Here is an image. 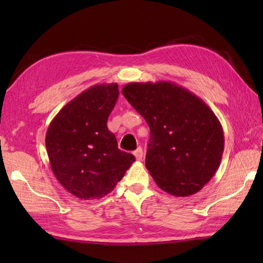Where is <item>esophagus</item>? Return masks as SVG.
I'll return each mask as SVG.
<instances>
[{
	"mask_svg": "<svg viewBox=\"0 0 263 263\" xmlns=\"http://www.w3.org/2000/svg\"><path fill=\"white\" fill-rule=\"evenodd\" d=\"M133 155L136 156V158L138 159V160H141L142 159V155H143V153H142V148L141 147H139V148H137L135 152H133Z\"/></svg>",
	"mask_w": 263,
	"mask_h": 263,
	"instance_id": "1",
	"label": "esophagus"
}]
</instances>
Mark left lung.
<instances>
[{
  "instance_id": "left-lung-1",
  "label": "left lung",
  "mask_w": 263,
  "mask_h": 263,
  "mask_svg": "<svg viewBox=\"0 0 263 263\" xmlns=\"http://www.w3.org/2000/svg\"><path fill=\"white\" fill-rule=\"evenodd\" d=\"M122 92L148 123L146 167L175 197L199 192L220 165L224 131L202 99L171 81L131 82Z\"/></svg>"
}]
</instances>
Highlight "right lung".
I'll use <instances>...</instances> for the list:
<instances>
[{"label": "right lung", "mask_w": 263, "mask_h": 263, "mask_svg": "<svg viewBox=\"0 0 263 263\" xmlns=\"http://www.w3.org/2000/svg\"><path fill=\"white\" fill-rule=\"evenodd\" d=\"M117 83H103L78 95L54 117L46 132L52 171L77 198L100 199L114 190L135 163L117 147L107 120L119 97Z\"/></svg>", "instance_id": "1"}]
</instances>
